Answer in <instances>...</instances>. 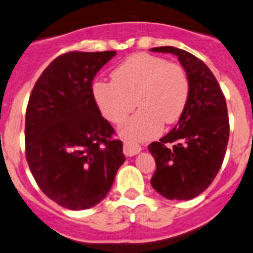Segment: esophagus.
I'll return each mask as SVG.
<instances>
[{"mask_svg":"<svg viewBox=\"0 0 253 253\" xmlns=\"http://www.w3.org/2000/svg\"><path fill=\"white\" fill-rule=\"evenodd\" d=\"M140 147L135 143L132 142H125L124 143V154L126 156H134L139 154Z\"/></svg>","mask_w":253,"mask_h":253,"instance_id":"34e87169","label":"esophagus"}]
</instances>
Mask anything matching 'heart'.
<instances>
[{
  "instance_id": "1",
  "label": "heart",
  "mask_w": 253,
  "mask_h": 253,
  "mask_svg": "<svg viewBox=\"0 0 253 253\" xmlns=\"http://www.w3.org/2000/svg\"><path fill=\"white\" fill-rule=\"evenodd\" d=\"M113 81H94L92 95L102 115L119 125L131 139H147L160 133L162 125L174 124L187 108L190 82L180 64L149 53H134L111 71Z\"/></svg>"
}]
</instances>
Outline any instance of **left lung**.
Returning a JSON list of instances; mask_svg holds the SVG:
<instances>
[{
    "instance_id": "left-lung-1",
    "label": "left lung",
    "mask_w": 253,
    "mask_h": 253,
    "mask_svg": "<svg viewBox=\"0 0 253 253\" xmlns=\"http://www.w3.org/2000/svg\"><path fill=\"white\" fill-rule=\"evenodd\" d=\"M151 50L177 55L189 78L190 94L174 128L149 145L156 162L150 183L169 200H190L210 187L224 160L229 139L227 103L203 60L171 46Z\"/></svg>"
}]
</instances>
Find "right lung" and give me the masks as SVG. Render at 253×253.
Masks as SVG:
<instances>
[{
    "label": "right lung",
    "instance_id": "right-lung-1",
    "mask_svg": "<svg viewBox=\"0 0 253 253\" xmlns=\"http://www.w3.org/2000/svg\"><path fill=\"white\" fill-rule=\"evenodd\" d=\"M115 50L69 52L34 86L25 116V154L40 189L69 210H87L108 195L124 164L122 142L102 116L92 81Z\"/></svg>",
    "mask_w": 253,
    "mask_h": 253
}]
</instances>
